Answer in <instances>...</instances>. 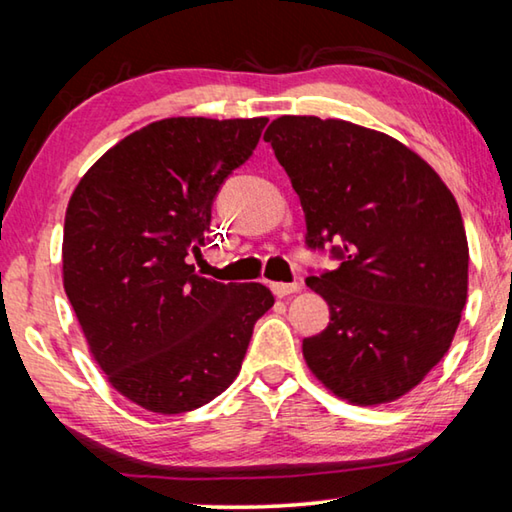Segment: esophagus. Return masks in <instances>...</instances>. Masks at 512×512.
<instances>
[{"instance_id":"1","label":"esophagus","mask_w":512,"mask_h":512,"mask_svg":"<svg viewBox=\"0 0 512 512\" xmlns=\"http://www.w3.org/2000/svg\"><path fill=\"white\" fill-rule=\"evenodd\" d=\"M271 289L277 298H287L293 296V293H298L302 287L298 282H273Z\"/></svg>"}]
</instances>
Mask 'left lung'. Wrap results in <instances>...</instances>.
<instances>
[{"mask_svg": "<svg viewBox=\"0 0 512 512\" xmlns=\"http://www.w3.org/2000/svg\"><path fill=\"white\" fill-rule=\"evenodd\" d=\"M264 140L289 173L309 246L336 241V271L307 277L329 325L302 341L329 393L379 406L445 357L467 300L470 250L454 194L395 137L345 119L284 115Z\"/></svg>", "mask_w": 512, "mask_h": 512, "instance_id": "1", "label": "left lung"}]
</instances>
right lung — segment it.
I'll use <instances>...</instances> for the list:
<instances>
[{
	"instance_id": "add662e5",
	"label": "right lung",
	"mask_w": 512,
	"mask_h": 512,
	"mask_svg": "<svg viewBox=\"0 0 512 512\" xmlns=\"http://www.w3.org/2000/svg\"><path fill=\"white\" fill-rule=\"evenodd\" d=\"M266 117H167L108 149L65 212L63 287L92 359L146 411H194L241 370L273 307L259 282L201 277L212 201L259 142Z\"/></svg>"
}]
</instances>
